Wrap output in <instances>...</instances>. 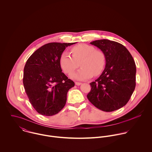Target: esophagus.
Segmentation results:
<instances>
[{"label":"esophagus","instance_id":"obj_1","mask_svg":"<svg viewBox=\"0 0 152 152\" xmlns=\"http://www.w3.org/2000/svg\"><path fill=\"white\" fill-rule=\"evenodd\" d=\"M75 84L76 86H80V85H81L82 83H78V82H75Z\"/></svg>","mask_w":152,"mask_h":152}]
</instances>
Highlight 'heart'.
Here are the masks:
<instances>
[{
	"label": "heart",
	"mask_w": 152,
	"mask_h": 152,
	"mask_svg": "<svg viewBox=\"0 0 152 152\" xmlns=\"http://www.w3.org/2000/svg\"><path fill=\"white\" fill-rule=\"evenodd\" d=\"M72 56L64 52L60 56V65L66 74H70L77 69L81 63V68L70 75L71 78L83 81L91 78L94 74H101L106 64L104 52L96 50L92 45L81 44L71 50Z\"/></svg>",
	"instance_id": "1"
}]
</instances>
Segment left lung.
I'll return each instance as SVG.
<instances>
[{"label":"left lung","mask_w":152,"mask_h":152,"mask_svg":"<svg viewBox=\"0 0 152 152\" xmlns=\"http://www.w3.org/2000/svg\"><path fill=\"white\" fill-rule=\"evenodd\" d=\"M105 55L106 64L99 77L90 83L88 100L96 108L112 112L125 106L136 86V68L128 49L122 44L107 39L90 43Z\"/></svg>","instance_id":"obj_1"}]
</instances>
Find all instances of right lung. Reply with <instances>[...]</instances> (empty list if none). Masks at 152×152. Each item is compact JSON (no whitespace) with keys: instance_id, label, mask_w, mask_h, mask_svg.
<instances>
[{"instance_id":"right-lung-1","label":"right lung","mask_w":152,"mask_h":152,"mask_svg":"<svg viewBox=\"0 0 152 152\" xmlns=\"http://www.w3.org/2000/svg\"><path fill=\"white\" fill-rule=\"evenodd\" d=\"M72 43H50L27 60L23 83L30 104L40 114L53 116L65 106L67 92L74 83L62 72L60 56Z\"/></svg>"}]
</instances>
